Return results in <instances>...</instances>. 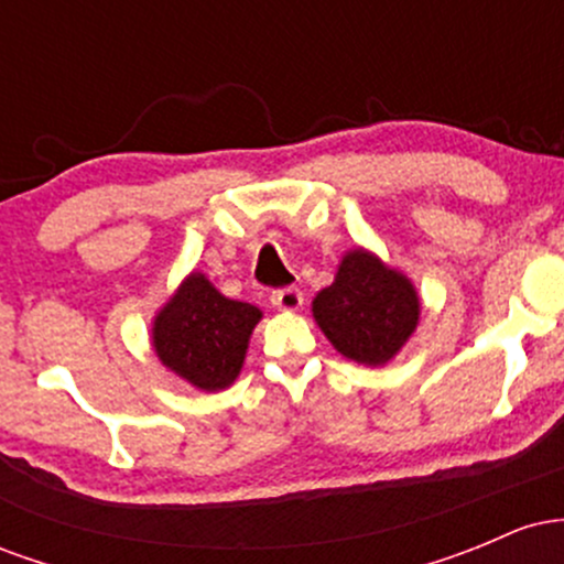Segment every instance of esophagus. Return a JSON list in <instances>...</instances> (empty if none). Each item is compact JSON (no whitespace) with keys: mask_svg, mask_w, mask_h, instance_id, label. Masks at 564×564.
Returning <instances> with one entry per match:
<instances>
[{"mask_svg":"<svg viewBox=\"0 0 564 564\" xmlns=\"http://www.w3.org/2000/svg\"><path fill=\"white\" fill-rule=\"evenodd\" d=\"M270 302H273L275 310H283V313H294V310L302 307L304 296L300 289H278L273 291V296H270Z\"/></svg>","mask_w":564,"mask_h":564,"instance_id":"esophagus-1","label":"esophagus"}]
</instances>
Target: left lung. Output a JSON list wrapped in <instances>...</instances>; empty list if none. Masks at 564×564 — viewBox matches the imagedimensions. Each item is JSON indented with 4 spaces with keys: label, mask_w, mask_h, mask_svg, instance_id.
<instances>
[{
    "label": "left lung",
    "mask_w": 564,
    "mask_h": 564,
    "mask_svg": "<svg viewBox=\"0 0 564 564\" xmlns=\"http://www.w3.org/2000/svg\"><path fill=\"white\" fill-rule=\"evenodd\" d=\"M313 318L334 349L360 366H387L416 332L422 300L403 270L355 246L336 264L332 286L313 300Z\"/></svg>",
    "instance_id": "left-lung-1"
}]
</instances>
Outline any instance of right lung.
I'll return each mask as SVG.
<instances>
[{"mask_svg":"<svg viewBox=\"0 0 564 564\" xmlns=\"http://www.w3.org/2000/svg\"><path fill=\"white\" fill-rule=\"evenodd\" d=\"M260 321V307L228 300L200 270H193L159 307L151 347L174 377L196 390L217 392L238 379Z\"/></svg>","mask_w":564,"mask_h":564,"instance_id":"obj_1","label":"right lung"}]
</instances>
